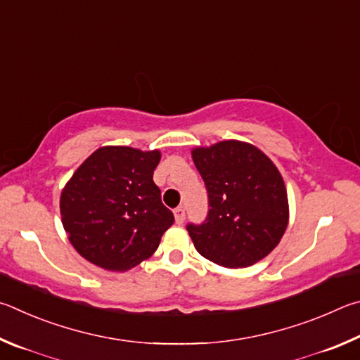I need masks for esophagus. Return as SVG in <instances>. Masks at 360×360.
Wrapping results in <instances>:
<instances>
[{
    "label": "esophagus",
    "mask_w": 360,
    "mask_h": 360,
    "mask_svg": "<svg viewBox=\"0 0 360 360\" xmlns=\"http://www.w3.org/2000/svg\"><path fill=\"white\" fill-rule=\"evenodd\" d=\"M174 217H175V223L176 224H181L185 221V209L184 207H176L174 210Z\"/></svg>",
    "instance_id": "34e87169"
}]
</instances>
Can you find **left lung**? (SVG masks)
<instances>
[{
	"label": "left lung",
	"mask_w": 360,
	"mask_h": 360,
	"mask_svg": "<svg viewBox=\"0 0 360 360\" xmlns=\"http://www.w3.org/2000/svg\"><path fill=\"white\" fill-rule=\"evenodd\" d=\"M209 194V213L186 231L205 259L228 269L253 266L280 243L289 207L283 176L255 145L223 141L193 150Z\"/></svg>",
	"instance_id": "obj_1"
}]
</instances>
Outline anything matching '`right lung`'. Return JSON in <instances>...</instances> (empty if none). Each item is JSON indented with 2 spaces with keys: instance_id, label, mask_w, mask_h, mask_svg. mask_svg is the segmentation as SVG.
<instances>
[{
  "instance_id": "add662e5",
  "label": "right lung",
  "mask_w": 360,
  "mask_h": 360,
  "mask_svg": "<svg viewBox=\"0 0 360 360\" xmlns=\"http://www.w3.org/2000/svg\"><path fill=\"white\" fill-rule=\"evenodd\" d=\"M158 150L101 147L80 164L61 193V221L80 256L124 272L148 259L174 215L161 202L153 170Z\"/></svg>"
}]
</instances>
